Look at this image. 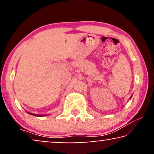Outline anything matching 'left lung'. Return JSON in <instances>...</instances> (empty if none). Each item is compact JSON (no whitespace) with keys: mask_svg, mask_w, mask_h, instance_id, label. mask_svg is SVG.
Masks as SVG:
<instances>
[{"mask_svg":"<svg viewBox=\"0 0 154 154\" xmlns=\"http://www.w3.org/2000/svg\"><path fill=\"white\" fill-rule=\"evenodd\" d=\"M131 97H132V96H131V97H130V99H131Z\"/></svg>","mask_w":154,"mask_h":154,"instance_id":"obj_1","label":"left lung"}]
</instances>
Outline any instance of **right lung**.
Here are the masks:
<instances>
[{"mask_svg":"<svg viewBox=\"0 0 154 154\" xmlns=\"http://www.w3.org/2000/svg\"><path fill=\"white\" fill-rule=\"evenodd\" d=\"M27 112V111H26ZM29 114L31 115H33V116H38V117H41V116H48V114H45V115H38V114H35V113H30V112H27Z\"/></svg>","mask_w":154,"mask_h":154,"instance_id":"add662e5","label":"right lung"}]
</instances>
